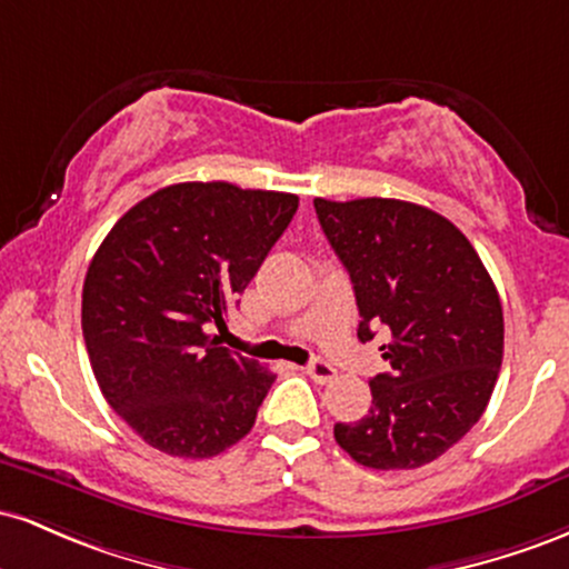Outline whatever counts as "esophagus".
<instances>
[{
  "instance_id": "esophagus-1",
  "label": "esophagus",
  "mask_w": 569,
  "mask_h": 569,
  "mask_svg": "<svg viewBox=\"0 0 569 569\" xmlns=\"http://www.w3.org/2000/svg\"><path fill=\"white\" fill-rule=\"evenodd\" d=\"M307 377H310V380H316L318 385H326V382L335 380L337 369L331 367V363L321 361V358H316V361L307 363Z\"/></svg>"
}]
</instances>
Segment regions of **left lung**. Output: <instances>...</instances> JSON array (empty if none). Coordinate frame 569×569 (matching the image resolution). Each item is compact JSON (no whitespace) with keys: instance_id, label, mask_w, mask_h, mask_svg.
<instances>
[{"instance_id":"left-lung-1","label":"left lung","mask_w":569,"mask_h":569,"mask_svg":"<svg viewBox=\"0 0 569 569\" xmlns=\"http://www.w3.org/2000/svg\"><path fill=\"white\" fill-rule=\"evenodd\" d=\"M331 248L350 272L358 339L382 345L388 375L371 407L335 439L375 471H409L455 447L485 415L502 363V307L479 253L449 219L407 200L316 198Z\"/></svg>"}]
</instances>
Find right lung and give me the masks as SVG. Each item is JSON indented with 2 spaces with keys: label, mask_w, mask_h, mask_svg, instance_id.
Masks as SVG:
<instances>
[{
  "label": "right lung",
  "mask_w": 569,
  "mask_h": 569,
  "mask_svg": "<svg viewBox=\"0 0 569 569\" xmlns=\"http://www.w3.org/2000/svg\"><path fill=\"white\" fill-rule=\"evenodd\" d=\"M289 192L227 181L162 187L112 227L82 286V335L103 398L149 447L202 460L238 443L276 375L211 329L297 213Z\"/></svg>",
  "instance_id": "right-lung-1"
}]
</instances>
